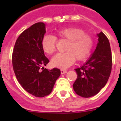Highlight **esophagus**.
<instances>
[{
    "label": "esophagus",
    "instance_id": "34e87169",
    "mask_svg": "<svg viewBox=\"0 0 121 121\" xmlns=\"http://www.w3.org/2000/svg\"><path fill=\"white\" fill-rule=\"evenodd\" d=\"M66 72H67V70H63V69H61V74L66 73Z\"/></svg>",
    "mask_w": 121,
    "mask_h": 121
}]
</instances>
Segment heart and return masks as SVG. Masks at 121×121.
<instances>
[{"instance_id": "1", "label": "heart", "mask_w": 121, "mask_h": 121, "mask_svg": "<svg viewBox=\"0 0 121 121\" xmlns=\"http://www.w3.org/2000/svg\"><path fill=\"white\" fill-rule=\"evenodd\" d=\"M60 39L68 41L64 53H58L51 60L55 67L66 68L73 64L77 59L82 61L90 55L94 46L91 35L78 28H65L58 33ZM57 38L51 35H44L41 40L42 49L46 54L51 55L56 50Z\"/></svg>"}]
</instances>
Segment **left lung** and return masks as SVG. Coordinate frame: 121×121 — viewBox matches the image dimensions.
<instances>
[{"mask_svg":"<svg viewBox=\"0 0 121 121\" xmlns=\"http://www.w3.org/2000/svg\"><path fill=\"white\" fill-rule=\"evenodd\" d=\"M94 53L83 66L75 70L77 78L73 85L77 95L88 98L95 95L105 86L111 75L112 59L109 39L102 32L97 34Z\"/></svg>","mask_w":121,"mask_h":121,"instance_id":"left-lung-1","label":"left lung"}]
</instances>
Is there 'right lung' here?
<instances>
[{"instance_id":"add662e5","label":"right lung","mask_w":121,"mask_h":121,"mask_svg":"<svg viewBox=\"0 0 121 121\" xmlns=\"http://www.w3.org/2000/svg\"><path fill=\"white\" fill-rule=\"evenodd\" d=\"M45 24L37 22L18 37L12 53V62L16 78L25 90L37 97L48 95L61 74L58 68L42 67L49 62L41 47Z\"/></svg>"}]
</instances>
